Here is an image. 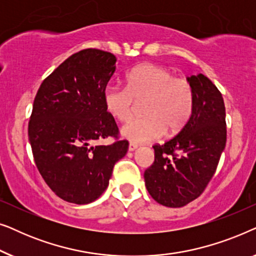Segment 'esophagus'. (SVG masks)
Wrapping results in <instances>:
<instances>
[{
  "label": "esophagus",
  "mask_w": 256,
  "mask_h": 256,
  "mask_svg": "<svg viewBox=\"0 0 256 256\" xmlns=\"http://www.w3.org/2000/svg\"><path fill=\"white\" fill-rule=\"evenodd\" d=\"M138 148V144H135V143H129V146H128V150L129 152H134V150Z\"/></svg>",
  "instance_id": "34e87169"
}]
</instances>
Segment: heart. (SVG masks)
Here are the masks:
<instances>
[{"instance_id":"heart-1","label":"heart","mask_w":256,"mask_h":256,"mask_svg":"<svg viewBox=\"0 0 256 256\" xmlns=\"http://www.w3.org/2000/svg\"><path fill=\"white\" fill-rule=\"evenodd\" d=\"M143 101L144 118H132L121 128L122 136L135 143L154 141L166 130L180 132L194 112V87L163 66L143 64L128 73L127 86L110 85L104 90V108L121 122L132 116L136 102Z\"/></svg>"}]
</instances>
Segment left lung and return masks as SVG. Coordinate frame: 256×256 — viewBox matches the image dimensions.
Wrapping results in <instances>:
<instances>
[{"mask_svg": "<svg viewBox=\"0 0 256 256\" xmlns=\"http://www.w3.org/2000/svg\"><path fill=\"white\" fill-rule=\"evenodd\" d=\"M194 87L190 120L164 144L152 146L155 160L144 171L150 196L160 205L182 208L198 198L214 174L226 146V112L220 90L202 73Z\"/></svg>", "mask_w": 256, "mask_h": 256, "instance_id": "obj_1", "label": "left lung"}]
</instances>
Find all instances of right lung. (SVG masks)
I'll return each mask as SVG.
<instances>
[{
  "instance_id": "1",
  "label": "right lung",
  "mask_w": 256,
  "mask_h": 256,
  "mask_svg": "<svg viewBox=\"0 0 256 256\" xmlns=\"http://www.w3.org/2000/svg\"><path fill=\"white\" fill-rule=\"evenodd\" d=\"M116 58L85 48L62 62L42 82L34 96L28 135L34 163L48 188L65 202L88 204L106 190L113 168L128 150L118 138L104 90ZM113 137L110 146L96 142Z\"/></svg>"
}]
</instances>
